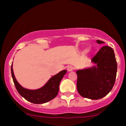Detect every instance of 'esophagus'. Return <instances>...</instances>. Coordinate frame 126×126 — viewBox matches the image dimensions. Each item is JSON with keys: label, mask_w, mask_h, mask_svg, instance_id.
I'll return each instance as SVG.
<instances>
[{"label": "esophagus", "mask_w": 126, "mask_h": 126, "mask_svg": "<svg viewBox=\"0 0 126 126\" xmlns=\"http://www.w3.org/2000/svg\"><path fill=\"white\" fill-rule=\"evenodd\" d=\"M74 69H75V68H74V67L73 66H70L68 67V71H73V70Z\"/></svg>", "instance_id": "1"}]
</instances>
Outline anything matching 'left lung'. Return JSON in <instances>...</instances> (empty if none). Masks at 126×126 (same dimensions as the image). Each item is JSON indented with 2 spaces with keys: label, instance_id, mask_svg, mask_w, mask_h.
<instances>
[{
  "label": "left lung",
  "instance_id": "obj_1",
  "mask_svg": "<svg viewBox=\"0 0 126 126\" xmlns=\"http://www.w3.org/2000/svg\"><path fill=\"white\" fill-rule=\"evenodd\" d=\"M98 44L103 41L96 40ZM96 66L78 70L77 90L79 94L93 100L99 99L112 90L115 83L117 64L113 49L104 46L91 58Z\"/></svg>",
  "mask_w": 126,
  "mask_h": 126
}]
</instances>
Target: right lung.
Segmentation results:
<instances>
[{"label":"right lung","instance_id":"add662e5","mask_svg":"<svg viewBox=\"0 0 126 126\" xmlns=\"http://www.w3.org/2000/svg\"><path fill=\"white\" fill-rule=\"evenodd\" d=\"M66 72L65 70L60 71L52 76L43 87L37 90H31L23 88L18 83L14 76L12 64L11 66L12 76L17 91L26 100L34 104H43L55 98L59 91L60 81Z\"/></svg>","mask_w":126,"mask_h":126}]
</instances>
